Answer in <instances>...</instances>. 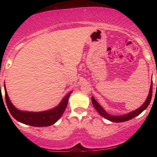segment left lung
<instances>
[{
	"mask_svg": "<svg viewBox=\"0 0 157 157\" xmlns=\"http://www.w3.org/2000/svg\"><path fill=\"white\" fill-rule=\"evenodd\" d=\"M152 82L151 83V86H150V92H149L148 96L146 99L145 102H144L142 106L137 109L136 110L133 111L132 112H130L127 114H125V115L123 116H112L110 115V114L107 113L106 112L105 110H104L101 106L99 105V103L97 102V101L95 100V98L92 96L91 98V100H92V104L94 105V107H95V109L97 110V111L99 113L100 115L102 116V117H104L105 118L107 119V120L114 122V123H122V122H124V121H127L131 120V119L135 118V117L139 116L140 113H141L143 111H144L146 108L148 107V105H150L151 99H152Z\"/></svg>",
	"mask_w": 157,
	"mask_h": 157,
	"instance_id": "8db88e82",
	"label": "left lung"
}]
</instances>
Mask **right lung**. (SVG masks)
I'll return each instance as SVG.
<instances>
[{
    "instance_id": "add662e5",
    "label": "right lung",
    "mask_w": 157,
    "mask_h": 157,
    "mask_svg": "<svg viewBox=\"0 0 157 157\" xmlns=\"http://www.w3.org/2000/svg\"><path fill=\"white\" fill-rule=\"evenodd\" d=\"M4 86L6 104L13 118L19 121L20 123L34 127H48L56 123L62 117L63 113L64 112L66 108L67 107L69 96L73 92L71 91L68 93L63 98L62 102L54 109L41 111V112H29V111L18 110L12 105L8 97V95H7L5 84Z\"/></svg>"
}]
</instances>
